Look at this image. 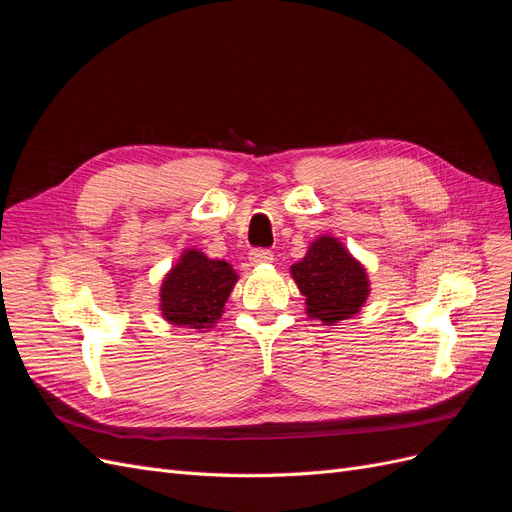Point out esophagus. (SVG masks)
<instances>
[{
    "label": "esophagus",
    "mask_w": 512,
    "mask_h": 512,
    "mask_svg": "<svg viewBox=\"0 0 512 512\" xmlns=\"http://www.w3.org/2000/svg\"><path fill=\"white\" fill-rule=\"evenodd\" d=\"M271 260H273V252L267 250V247H256V250L250 252L252 265H267Z\"/></svg>",
    "instance_id": "esophagus-1"
}]
</instances>
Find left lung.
I'll return each instance as SVG.
<instances>
[{
  "label": "left lung",
  "mask_w": 512,
  "mask_h": 512,
  "mask_svg": "<svg viewBox=\"0 0 512 512\" xmlns=\"http://www.w3.org/2000/svg\"><path fill=\"white\" fill-rule=\"evenodd\" d=\"M292 277L305 294L309 318L324 324L352 318L369 294L365 269L333 237L309 245L307 256L292 265Z\"/></svg>",
  "instance_id": "1"
}]
</instances>
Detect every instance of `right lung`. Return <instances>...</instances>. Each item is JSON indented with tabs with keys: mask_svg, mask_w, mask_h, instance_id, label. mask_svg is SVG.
Masks as SVG:
<instances>
[{
	"mask_svg": "<svg viewBox=\"0 0 512 512\" xmlns=\"http://www.w3.org/2000/svg\"><path fill=\"white\" fill-rule=\"evenodd\" d=\"M237 282L226 260H211L203 252L188 250L170 269L162 284V316L190 329L211 327L220 320L222 307Z\"/></svg>",
	"mask_w": 512,
	"mask_h": 512,
	"instance_id": "add662e5",
	"label": "right lung"
}]
</instances>
